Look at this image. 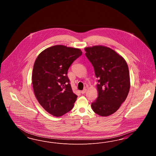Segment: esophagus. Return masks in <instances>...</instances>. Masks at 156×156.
Listing matches in <instances>:
<instances>
[{
    "instance_id": "1",
    "label": "esophagus",
    "mask_w": 156,
    "mask_h": 156,
    "mask_svg": "<svg viewBox=\"0 0 156 156\" xmlns=\"http://www.w3.org/2000/svg\"><path fill=\"white\" fill-rule=\"evenodd\" d=\"M86 92H87V89H83V90L81 91V94H85V93H86Z\"/></svg>"
}]
</instances>
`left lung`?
Returning <instances> with one entry per match:
<instances>
[{
    "instance_id": "obj_1",
    "label": "left lung",
    "mask_w": 156,
    "mask_h": 156,
    "mask_svg": "<svg viewBox=\"0 0 156 156\" xmlns=\"http://www.w3.org/2000/svg\"><path fill=\"white\" fill-rule=\"evenodd\" d=\"M85 51L98 78V97L91 104L92 109L98 115L108 116L119 109L129 94L130 82L127 62L104 45L86 47Z\"/></svg>"
}]
</instances>
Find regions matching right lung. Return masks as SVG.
<instances>
[{
	"mask_svg": "<svg viewBox=\"0 0 156 156\" xmlns=\"http://www.w3.org/2000/svg\"><path fill=\"white\" fill-rule=\"evenodd\" d=\"M82 54L79 48L56 45L43 51L35 61L32 74L34 95L41 106L54 116L64 115L74 105L78 97L67 74Z\"/></svg>",
	"mask_w": 156,
	"mask_h": 156,
	"instance_id": "right-lung-1",
	"label": "right lung"
}]
</instances>
